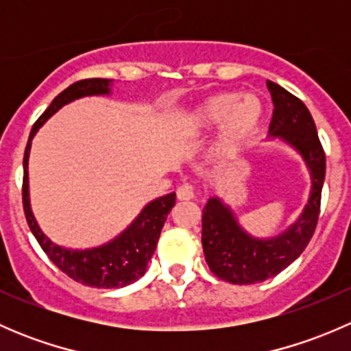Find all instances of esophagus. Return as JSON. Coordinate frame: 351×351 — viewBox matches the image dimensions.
<instances>
[{
    "label": "esophagus",
    "mask_w": 351,
    "mask_h": 351,
    "mask_svg": "<svg viewBox=\"0 0 351 351\" xmlns=\"http://www.w3.org/2000/svg\"><path fill=\"white\" fill-rule=\"evenodd\" d=\"M176 197H178V200H192V198L197 197L195 186L190 185V183H183V185L178 186V190H176Z\"/></svg>",
    "instance_id": "34e87169"
}]
</instances>
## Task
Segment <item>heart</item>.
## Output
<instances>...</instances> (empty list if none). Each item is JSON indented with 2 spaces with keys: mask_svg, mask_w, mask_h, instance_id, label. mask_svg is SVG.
Here are the masks:
<instances>
[{
  "mask_svg": "<svg viewBox=\"0 0 351 351\" xmlns=\"http://www.w3.org/2000/svg\"><path fill=\"white\" fill-rule=\"evenodd\" d=\"M263 119V104L254 93L239 95L221 91L195 105L183 119L186 132L221 127L214 153L217 158H232L258 129Z\"/></svg>",
  "mask_w": 351,
  "mask_h": 351,
  "instance_id": "b5f03b06",
  "label": "heart"
}]
</instances>
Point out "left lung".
<instances>
[{
    "instance_id": "obj_1",
    "label": "left lung",
    "mask_w": 351,
    "mask_h": 351,
    "mask_svg": "<svg viewBox=\"0 0 351 351\" xmlns=\"http://www.w3.org/2000/svg\"><path fill=\"white\" fill-rule=\"evenodd\" d=\"M267 86L275 107L268 136L271 139L278 137L302 156L313 186L300 217L282 234L270 239L247 234L229 205L219 197L208 198L202 214L205 261L215 277L238 285L275 277L300 256L316 231L326 175V156L309 110L280 84L267 81Z\"/></svg>"
}]
</instances>
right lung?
Returning a JSON list of instances; mask_svg holds the SVG:
<instances>
[{"mask_svg":"<svg viewBox=\"0 0 351 351\" xmlns=\"http://www.w3.org/2000/svg\"><path fill=\"white\" fill-rule=\"evenodd\" d=\"M110 86H112V80H104V77L81 80L67 86L62 93H59L52 100L49 108L34 123L23 156L22 198L25 217H27L32 234L35 236L49 260L59 270L64 271L67 277L83 285L98 287V289H120V287L134 284L146 274L147 263L154 254L159 234H161V229L165 226L169 210L175 205L176 195L168 193V195L149 202L143 208V212L134 219L132 224L112 241L97 247H88V250H69V247L52 243L42 232L34 214H32L30 193H28V156H30L32 139L37 134V130L59 108L77 100V98L93 97V95H110Z\"/></svg>","mask_w":351,"mask_h":351,"instance_id":"right-lung-1","label":"right lung"}]
</instances>
